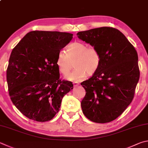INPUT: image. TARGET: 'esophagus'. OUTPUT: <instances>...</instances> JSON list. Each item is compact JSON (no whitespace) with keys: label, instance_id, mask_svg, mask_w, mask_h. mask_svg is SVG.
<instances>
[{"label":"esophagus","instance_id":"obj_1","mask_svg":"<svg viewBox=\"0 0 148 148\" xmlns=\"http://www.w3.org/2000/svg\"><path fill=\"white\" fill-rule=\"evenodd\" d=\"M73 85H74V87H77V86H79V83L78 82H73Z\"/></svg>","mask_w":148,"mask_h":148}]
</instances>
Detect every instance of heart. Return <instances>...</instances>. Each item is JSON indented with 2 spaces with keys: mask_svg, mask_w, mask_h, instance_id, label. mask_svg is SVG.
<instances>
[{
  "mask_svg": "<svg viewBox=\"0 0 148 148\" xmlns=\"http://www.w3.org/2000/svg\"><path fill=\"white\" fill-rule=\"evenodd\" d=\"M101 54L97 48L89 47L83 42H74L66 48V53L59 52L56 65L61 74L67 76L73 67L76 68L67 78L71 81H80L87 74L91 76L98 71L101 63Z\"/></svg>",
  "mask_w": 148,
  "mask_h": 148,
  "instance_id": "b5f03b06",
  "label": "heart"
}]
</instances>
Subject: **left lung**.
I'll return each mask as SVG.
<instances>
[{
    "label": "left lung",
    "mask_w": 148,
    "mask_h": 148,
    "mask_svg": "<svg viewBox=\"0 0 148 148\" xmlns=\"http://www.w3.org/2000/svg\"><path fill=\"white\" fill-rule=\"evenodd\" d=\"M79 39L97 48L100 67L81 83L86 94L83 114L92 122L107 123L117 119L132 101L140 77L137 52L119 29L101 27L77 34Z\"/></svg>",
    "instance_id": "left-lung-1"
}]
</instances>
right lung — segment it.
<instances>
[{
  "label": "right lung",
  "mask_w": 148,
  "mask_h": 148,
  "mask_svg": "<svg viewBox=\"0 0 148 148\" xmlns=\"http://www.w3.org/2000/svg\"><path fill=\"white\" fill-rule=\"evenodd\" d=\"M73 34L32 31L11 53L6 79L11 100L29 119L44 122L60 111L63 96L73 88L60 79L56 59Z\"/></svg>",
  "instance_id": "1"
}]
</instances>
